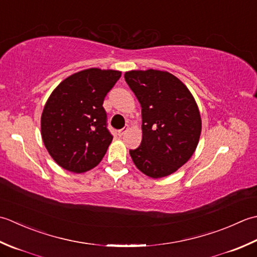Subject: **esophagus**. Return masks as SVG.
<instances>
[{
  "label": "esophagus",
  "instance_id": "obj_1",
  "mask_svg": "<svg viewBox=\"0 0 257 257\" xmlns=\"http://www.w3.org/2000/svg\"><path fill=\"white\" fill-rule=\"evenodd\" d=\"M127 130H128V126L126 125V126H125V127H123L122 130H119V131H118V135H119V136H122L125 132H126Z\"/></svg>",
  "mask_w": 257,
  "mask_h": 257
}]
</instances>
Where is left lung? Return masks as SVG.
I'll return each instance as SVG.
<instances>
[{
    "instance_id": "8db88e82",
    "label": "left lung",
    "mask_w": 257,
    "mask_h": 257,
    "mask_svg": "<svg viewBox=\"0 0 257 257\" xmlns=\"http://www.w3.org/2000/svg\"><path fill=\"white\" fill-rule=\"evenodd\" d=\"M125 81L142 107V142L130 155L152 179L176 172L191 159L202 131L197 104L190 90L166 71H128Z\"/></svg>"
}]
</instances>
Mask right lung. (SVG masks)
<instances>
[{
	"label": "right lung",
	"mask_w": 257,
	"mask_h": 257,
	"mask_svg": "<svg viewBox=\"0 0 257 257\" xmlns=\"http://www.w3.org/2000/svg\"><path fill=\"white\" fill-rule=\"evenodd\" d=\"M121 74L95 67L83 70L52 92L41 116V134L52 159L64 170L84 173L105 155L113 136L103 102Z\"/></svg>",
	"instance_id": "add662e5"
}]
</instances>
